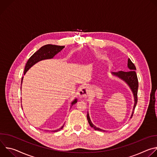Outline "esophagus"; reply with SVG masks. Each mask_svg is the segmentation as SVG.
Masks as SVG:
<instances>
[{"label":"esophagus","instance_id":"esophagus-1","mask_svg":"<svg viewBox=\"0 0 157 157\" xmlns=\"http://www.w3.org/2000/svg\"><path fill=\"white\" fill-rule=\"evenodd\" d=\"M89 89H88V87L86 86L82 87L79 89V91L78 92V95L80 98H86L87 97L89 96Z\"/></svg>","mask_w":157,"mask_h":157}]
</instances>
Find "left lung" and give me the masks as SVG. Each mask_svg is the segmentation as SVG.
<instances>
[{
    "label": "left lung",
    "mask_w": 157,
    "mask_h": 157,
    "mask_svg": "<svg viewBox=\"0 0 157 157\" xmlns=\"http://www.w3.org/2000/svg\"><path fill=\"white\" fill-rule=\"evenodd\" d=\"M127 66L128 68V71L127 72H124V71H119L117 73H112V75L118 77L119 78L122 79L123 81H124L127 84L128 86L130 87V89L132 91L133 95V98H134V105H133V112L131 116V118L133 116V111L134 109L136 108V106L137 105V92H138V87H139V82H138V78H137V76L136 72V68L134 64L132 62V61L130 59V58L128 59V64H127ZM87 121L90 125V126L93 128H94L96 130H99V131H103L104 132L105 130H102L99 128L96 127L91 122L90 117H89V114L87 113Z\"/></svg>",
    "instance_id": "8db88e82"
}]
</instances>
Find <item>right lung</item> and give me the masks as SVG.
<instances>
[{"mask_svg":"<svg viewBox=\"0 0 157 157\" xmlns=\"http://www.w3.org/2000/svg\"><path fill=\"white\" fill-rule=\"evenodd\" d=\"M64 46H58V45H54V44H46L42 47H41L38 51H36L28 60L27 64L25 67L24 70V75L26 72L31 68L32 66H33L36 63L39 62L40 61L47 59H52L53 58L57 53L60 52L63 48ZM24 78V77H23ZM23 78L21 79V84H22V81H23ZM77 102V99H75L71 102V106ZM64 125L59 129L54 130L53 132H58L63 128Z\"/></svg>","mask_w":157,"mask_h":157,"instance_id":"1","label":"right lung"}]
</instances>
